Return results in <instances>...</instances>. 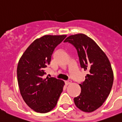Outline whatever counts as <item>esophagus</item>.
<instances>
[{"instance_id":"34e87169","label":"esophagus","mask_w":122,"mask_h":122,"mask_svg":"<svg viewBox=\"0 0 122 122\" xmlns=\"http://www.w3.org/2000/svg\"><path fill=\"white\" fill-rule=\"evenodd\" d=\"M65 83H66V85H69L70 84H71V81H66L65 82Z\"/></svg>"}]
</instances>
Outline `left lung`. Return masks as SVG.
<instances>
[{
  "label": "left lung",
  "mask_w": 122,
  "mask_h": 122,
  "mask_svg": "<svg viewBox=\"0 0 122 122\" xmlns=\"http://www.w3.org/2000/svg\"><path fill=\"white\" fill-rule=\"evenodd\" d=\"M64 42L75 47L81 67L88 71L85 81L79 84L81 93L74 102L82 111L92 112L102 106L111 92L114 80L111 64L98 45L85 34L70 35Z\"/></svg>",
  "instance_id": "8db88e82"
}]
</instances>
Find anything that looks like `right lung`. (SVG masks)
Returning a JSON list of instances; mask_svg holds the SVG:
<instances>
[{"label":"right lung","instance_id":"obj_1","mask_svg":"<svg viewBox=\"0 0 122 122\" xmlns=\"http://www.w3.org/2000/svg\"><path fill=\"white\" fill-rule=\"evenodd\" d=\"M66 35H44L28 47L18 63L17 74L20 94L29 107L46 113L55 107L64 82L56 78H44L55 49Z\"/></svg>","mask_w":122,"mask_h":122}]
</instances>
